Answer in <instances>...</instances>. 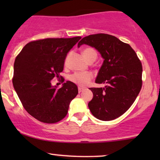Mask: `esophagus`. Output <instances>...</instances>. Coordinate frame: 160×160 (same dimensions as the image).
<instances>
[{"label":"esophagus","mask_w":160,"mask_h":160,"mask_svg":"<svg viewBox=\"0 0 160 160\" xmlns=\"http://www.w3.org/2000/svg\"><path fill=\"white\" fill-rule=\"evenodd\" d=\"M84 89H85V88L81 87V86H79V87H78V92H81L83 91Z\"/></svg>","instance_id":"obj_1"}]
</instances>
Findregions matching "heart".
Wrapping results in <instances>:
<instances>
[{
	"label": "heart",
	"mask_w": 160,
	"mask_h": 160,
	"mask_svg": "<svg viewBox=\"0 0 160 160\" xmlns=\"http://www.w3.org/2000/svg\"><path fill=\"white\" fill-rule=\"evenodd\" d=\"M82 56H83L84 58L89 62L90 61L91 59H92V58H96L97 53L95 52L94 49L88 47V48L83 49V51H82ZM68 60V56L65 58V65L67 64ZM93 75L90 72H76L74 73L73 74H71V76H70L69 79L71 82L77 84V85L80 86H85L91 81Z\"/></svg>",
	"instance_id": "heart-1"
}]
</instances>
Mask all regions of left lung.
I'll use <instances>...</instances> for the list:
<instances>
[{
	"label": "left lung",
	"instance_id": "8db88e82",
	"mask_svg": "<svg viewBox=\"0 0 160 160\" xmlns=\"http://www.w3.org/2000/svg\"><path fill=\"white\" fill-rule=\"evenodd\" d=\"M95 47L104 62L95 82L104 88H89L93 98L88 104L91 113L103 121L122 115L134 103L142 86V65L136 52L128 43L107 34H91L78 43Z\"/></svg>",
	"mask_w": 160,
	"mask_h": 160
}]
</instances>
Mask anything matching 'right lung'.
<instances>
[{
  "mask_svg": "<svg viewBox=\"0 0 160 160\" xmlns=\"http://www.w3.org/2000/svg\"><path fill=\"white\" fill-rule=\"evenodd\" d=\"M46 38L27 43L14 62L12 84L24 108L45 123H55L65 117L70 102L78 94L76 84L67 81L61 88L51 84L62 78L67 53L80 40Z\"/></svg>",
  "mask_w": 160,
  "mask_h": 160,
  "instance_id": "obj_1",
  "label": "right lung"
}]
</instances>
